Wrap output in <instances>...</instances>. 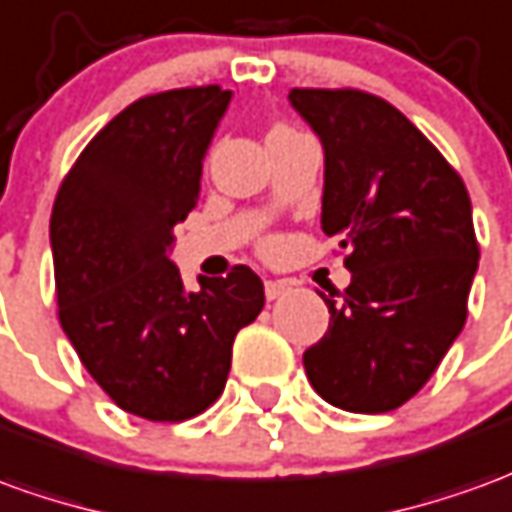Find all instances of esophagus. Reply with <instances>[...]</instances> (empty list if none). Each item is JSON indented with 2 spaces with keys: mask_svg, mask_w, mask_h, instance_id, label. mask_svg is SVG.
I'll use <instances>...</instances> for the list:
<instances>
[{
  "mask_svg": "<svg viewBox=\"0 0 512 512\" xmlns=\"http://www.w3.org/2000/svg\"><path fill=\"white\" fill-rule=\"evenodd\" d=\"M291 291V285L282 280H266V299L268 302H274V299H280L285 293Z\"/></svg>",
  "mask_w": 512,
  "mask_h": 512,
  "instance_id": "1",
  "label": "esophagus"
}]
</instances>
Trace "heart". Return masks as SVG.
<instances>
[{"label": "heart", "instance_id": "1", "mask_svg": "<svg viewBox=\"0 0 512 512\" xmlns=\"http://www.w3.org/2000/svg\"><path fill=\"white\" fill-rule=\"evenodd\" d=\"M282 130H288V127H282V124H277V127H271V132H282ZM271 132H268V135H271Z\"/></svg>", "mask_w": 512, "mask_h": 512}]
</instances>
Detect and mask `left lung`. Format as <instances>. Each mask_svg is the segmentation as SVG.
<instances>
[{
    "label": "left lung",
    "mask_w": 512,
    "mask_h": 512,
    "mask_svg": "<svg viewBox=\"0 0 512 512\" xmlns=\"http://www.w3.org/2000/svg\"><path fill=\"white\" fill-rule=\"evenodd\" d=\"M324 146L321 230L338 235L352 282L305 352L321 399L388 413L413 399L468 316L480 260L460 174L391 102L357 88H293Z\"/></svg>",
    "instance_id": "obj_1"
}]
</instances>
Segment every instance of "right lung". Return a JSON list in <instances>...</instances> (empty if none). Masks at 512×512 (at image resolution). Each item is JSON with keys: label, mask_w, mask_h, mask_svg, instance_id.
I'll list each match as a JSON object with an SVG mask.
<instances>
[{"label": "right lung", "mask_w": 512, "mask_h": 512, "mask_svg": "<svg viewBox=\"0 0 512 512\" xmlns=\"http://www.w3.org/2000/svg\"><path fill=\"white\" fill-rule=\"evenodd\" d=\"M230 96L219 85L141 96L82 149L52 207L60 327L99 388L146 421L213 405L235 335L266 305L249 266L185 293L169 260Z\"/></svg>", "instance_id": "1"}]
</instances>
